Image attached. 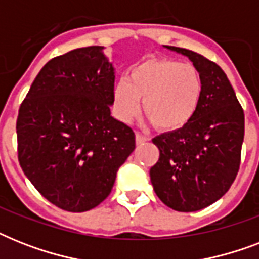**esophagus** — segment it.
<instances>
[{
  "mask_svg": "<svg viewBox=\"0 0 259 259\" xmlns=\"http://www.w3.org/2000/svg\"><path fill=\"white\" fill-rule=\"evenodd\" d=\"M148 140H149V138L145 137V136H142V134L140 133H136V142H137V145H141V144L146 142Z\"/></svg>",
  "mask_w": 259,
  "mask_h": 259,
  "instance_id": "34e87169",
  "label": "esophagus"
}]
</instances>
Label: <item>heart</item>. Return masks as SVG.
Segmentation results:
<instances>
[{"instance_id": "heart-1", "label": "heart", "mask_w": 259, "mask_h": 259, "mask_svg": "<svg viewBox=\"0 0 259 259\" xmlns=\"http://www.w3.org/2000/svg\"><path fill=\"white\" fill-rule=\"evenodd\" d=\"M203 94V80L191 64L172 59H146L132 68L129 80L121 79L113 89L114 110L123 122L142 111L162 132L185 126L196 111Z\"/></svg>"}]
</instances>
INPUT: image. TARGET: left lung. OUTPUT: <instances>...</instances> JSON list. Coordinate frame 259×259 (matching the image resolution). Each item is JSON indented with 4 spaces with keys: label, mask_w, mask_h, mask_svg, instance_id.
I'll use <instances>...</instances> for the list:
<instances>
[{
    "label": "left lung",
    "mask_w": 259,
    "mask_h": 259,
    "mask_svg": "<svg viewBox=\"0 0 259 259\" xmlns=\"http://www.w3.org/2000/svg\"><path fill=\"white\" fill-rule=\"evenodd\" d=\"M164 47L192 62L203 80V94L187 125L152 140L160 158L150 168V181L164 204L192 212L219 200L235 180L245 114L217 63L185 48Z\"/></svg>",
    "instance_id": "obj_1"
}]
</instances>
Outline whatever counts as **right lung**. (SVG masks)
<instances>
[{
	"mask_svg": "<svg viewBox=\"0 0 259 259\" xmlns=\"http://www.w3.org/2000/svg\"><path fill=\"white\" fill-rule=\"evenodd\" d=\"M103 50L51 59L18 110L22 170L47 200L70 212L101 204L136 148L132 127L111 117L115 72Z\"/></svg>",
	"mask_w": 259,
	"mask_h": 259,
	"instance_id": "1",
	"label": "right lung"
}]
</instances>
